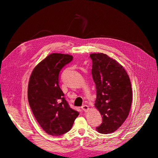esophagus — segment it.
<instances>
[{
  "label": "esophagus",
  "mask_w": 158,
  "mask_h": 158,
  "mask_svg": "<svg viewBox=\"0 0 158 158\" xmlns=\"http://www.w3.org/2000/svg\"><path fill=\"white\" fill-rule=\"evenodd\" d=\"M81 109H83V110H84L85 112H88L89 110V106L88 105H83L82 106Z\"/></svg>",
  "instance_id": "1"
}]
</instances>
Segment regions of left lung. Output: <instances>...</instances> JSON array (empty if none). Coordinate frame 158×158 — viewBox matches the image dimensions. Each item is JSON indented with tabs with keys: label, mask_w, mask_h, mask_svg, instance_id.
Returning <instances> with one entry per match:
<instances>
[{
	"label": "left lung",
	"mask_w": 158,
	"mask_h": 158,
	"mask_svg": "<svg viewBox=\"0 0 158 158\" xmlns=\"http://www.w3.org/2000/svg\"><path fill=\"white\" fill-rule=\"evenodd\" d=\"M89 56L96 88L95 107L102 116V123L96 130L105 135L112 133L129 115L132 100L130 80L123 67L106 54L91 53Z\"/></svg>",
	"instance_id": "1"
}]
</instances>
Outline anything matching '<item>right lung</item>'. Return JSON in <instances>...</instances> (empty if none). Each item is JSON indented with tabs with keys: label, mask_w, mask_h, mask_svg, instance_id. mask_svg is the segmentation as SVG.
Returning a JSON list of instances; mask_svg holds the SVG:
<instances>
[{
	"label": "right lung",
	"mask_w": 158,
	"mask_h": 158,
	"mask_svg": "<svg viewBox=\"0 0 158 158\" xmlns=\"http://www.w3.org/2000/svg\"><path fill=\"white\" fill-rule=\"evenodd\" d=\"M73 58L71 55L52 53L35 66L30 77V106L43 130L52 136L69 132L79 114L69 106L58 84L60 70Z\"/></svg>",
	"instance_id": "right-lung-1"
}]
</instances>
